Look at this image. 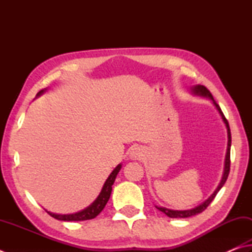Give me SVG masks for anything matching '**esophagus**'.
Masks as SVG:
<instances>
[{"label": "esophagus", "mask_w": 252, "mask_h": 252, "mask_svg": "<svg viewBox=\"0 0 252 252\" xmlns=\"http://www.w3.org/2000/svg\"><path fill=\"white\" fill-rule=\"evenodd\" d=\"M144 156V150H142L140 147H132L130 149V153H129V157L131 159H139L141 157Z\"/></svg>", "instance_id": "1"}]
</instances>
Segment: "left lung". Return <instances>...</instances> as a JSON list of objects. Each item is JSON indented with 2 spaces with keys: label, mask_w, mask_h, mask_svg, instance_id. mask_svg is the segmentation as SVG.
Wrapping results in <instances>:
<instances>
[{
  "label": "left lung",
  "mask_w": 252,
  "mask_h": 252,
  "mask_svg": "<svg viewBox=\"0 0 252 252\" xmlns=\"http://www.w3.org/2000/svg\"><path fill=\"white\" fill-rule=\"evenodd\" d=\"M191 93L193 94L194 96H200V97H205V98H210L211 101L214 104V106L216 107V110L220 113V115L221 117L222 122H224V124L226 126V129H227V138H228V141H227V150H226V156H225V162H224V171H222V177L220 184L217 185V188L214 192H213L212 195L207 198V200L204 201L200 205H197L196 207L191 208V210H185V211H177V210H170V208L167 207H162V206H156L157 208L160 212L164 213L165 215L171 217V218H187V217H191L194 215H197L202 213L205 208L210 205L211 202L214 200L216 194L220 192V189L222 188V185L225 184L227 178H228V174H229V169H230V146H231V134H230V128L228 125V122L224 116V114H222L220 107L218 104L215 102V99L213 98V95L211 94V92L208 91V90L204 87V85L201 84H197V85H194L191 89Z\"/></svg>",
  "instance_id": "1"
}]
</instances>
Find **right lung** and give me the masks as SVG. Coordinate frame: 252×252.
Masks as SVG:
<instances>
[{"label": "right lung", "mask_w": 252, "mask_h": 252, "mask_svg": "<svg viewBox=\"0 0 252 252\" xmlns=\"http://www.w3.org/2000/svg\"><path fill=\"white\" fill-rule=\"evenodd\" d=\"M46 91L47 89L41 90V91L37 93L36 97L42 95ZM121 169H122V163L118 164L117 167L112 171V173L108 175V178L106 179L105 183H104L101 192H99L98 196L95 198V201H94L91 205H89L87 208H84V210L73 213V214H56V213H51L47 210L46 212L48 213L51 217H54L58 220H63V221H80V220H92V218H95L99 213L103 211V208L105 207L106 203L108 202V200H110V196L112 193V185L114 184V182H115V179Z\"/></svg>", "instance_id": "add662e5"}]
</instances>
